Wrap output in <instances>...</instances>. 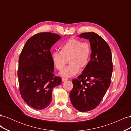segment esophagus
<instances>
[{
  "mask_svg": "<svg viewBox=\"0 0 131 131\" xmlns=\"http://www.w3.org/2000/svg\"><path fill=\"white\" fill-rule=\"evenodd\" d=\"M62 81H63V82H64V81H66L68 80V79H67V78H62Z\"/></svg>",
  "mask_w": 131,
  "mask_h": 131,
  "instance_id": "esophagus-1",
  "label": "esophagus"
}]
</instances>
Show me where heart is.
Instances as JSON below:
<instances>
[{
    "label": "heart",
    "mask_w": 131,
    "mask_h": 131,
    "mask_svg": "<svg viewBox=\"0 0 131 131\" xmlns=\"http://www.w3.org/2000/svg\"><path fill=\"white\" fill-rule=\"evenodd\" d=\"M92 49L90 43L79 39L71 38L60 47V52L51 54L53 64L58 70L64 68L67 59L70 64L59 73L62 77H72L76 75L81 68L88 66L90 61Z\"/></svg>",
    "instance_id": "heart-1"
}]
</instances>
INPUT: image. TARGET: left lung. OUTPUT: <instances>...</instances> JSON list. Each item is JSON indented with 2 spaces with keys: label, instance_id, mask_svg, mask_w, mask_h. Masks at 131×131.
I'll return each mask as SVG.
<instances>
[{
  "label": "left lung",
  "instance_id": "obj_1",
  "mask_svg": "<svg viewBox=\"0 0 131 131\" xmlns=\"http://www.w3.org/2000/svg\"><path fill=\"white\" fill-rule=\"evenodd\" d=\"M78 37L88 39L92 49L91 59L78 79L72 80L71 103L79 112L94 109L100 104L111 83L113 69L112 55L108 43L94 32Z\"/></svg>",
  "mask_w": 131,
  "mask_h": 131
}]
</instances>
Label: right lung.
I'll return each mask as SVG.
<instances>
[{
  "label": "right lung",
  "mask_w": 131,
  "mask_h": 131,
  "mask_svg": "<svg viewBox=\"0 0 131 131\" xmlns=\"http://www.w3.org/2000/svg\"><path fill=\"white\" fill-rule=\"evenodd\" d=\"M61 38L50 32L35 34L27 41L19 57V92L26 103L37 110L49 106L52 90L61 84L62 79L54 76L50 52Z\"/></svg>",
  "instance_id": "obj_1"
}]
</instances>
